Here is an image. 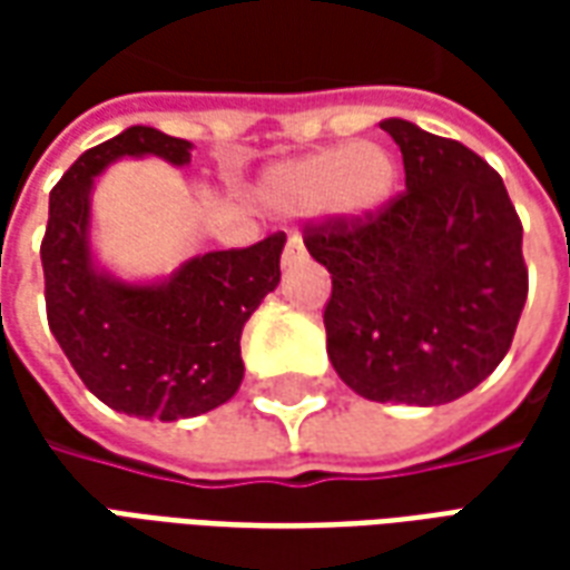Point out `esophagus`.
<instances>
[{
	"mask_svg": "<svg viewBox=\"0 0 570 570\" xmlns=\"http://www.w3.org/2000/svg\"><path fill=\"white\" fill-rule=\"evenodd\" d=\"M305 259V244H302V237L293 235L289 240H286V247H284V268H296L298 262Z\"/></svg>",
	"mask_w": 570,
	"mask_h": 570,
	"instance_id": "esophagus-1",
	"label": "esophagus"
}]
</instances>
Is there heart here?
Returning <instances> with one entry per match:
<instances>
[{
  "mask_svg": "<svg viewBox=\"0 0 570 570\" xmlns=\"http://www.w3.org/2000/svg\"><path fill=\"white\" fill-rule=\"evenodd\" d=\"M400 186V164L387 146L357 140L268 167L259 200L274 216L321 210L335 223L363 225L387 210Z\"/></svg>",
  "mask_w": 570,
  "mask_h": 570,
  "instance_id": "1",
  "label": "heart"
}]
</instances>
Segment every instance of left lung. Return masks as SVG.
I'll use <instances>...</instances> for the list:
<instances>
[{
	"label": "left lung",
	"mask_w": 570,
	"mask_h": 570,
	"mask_svg": "<svg viewBox=\"0 0 570 570\" xmlns=\"http://www.w3.org/2000/svg\"><path fill=\"white\" fill-rule=\"evenodd\" d=\"M382 128L403 151L406 191L372 223L305 237L333 274L326 354L366 400L442 406L510 351L528 296L522 223L476 151L406 118Z\"/></svg>",
	"instance_id": "obj_1"
}]
</instances>
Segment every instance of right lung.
<instances>
[{
  "instance_id": "1",
  "label": "right lung",
  "mask_w": 570,
  "mask_h": 570,
  "mask_svg": "<svg viewBox=\"0 0 570 570\" xmlns=\"http://www.w3.org/2000/svg\"><path fill=\"white\" fill-rule=\"evenodd\" d=\"M191 142L134 125L81 155L48 200L45 305L57 345L106 406L142 421L195 419L244 382L240 333L281 284L286 235L247 249H213L164 277L128 281L94 249V188L125 158L191 161Z\"/></svg>"
}]
</instances>
